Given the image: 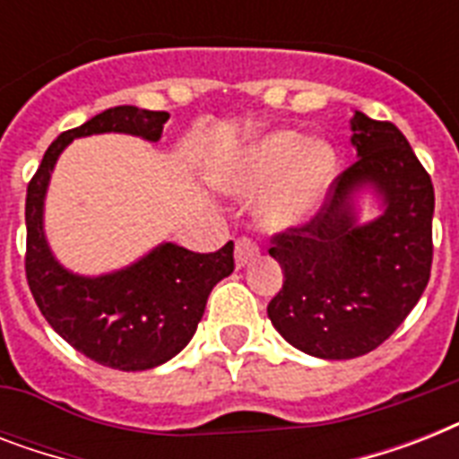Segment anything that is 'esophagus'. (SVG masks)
<instances>
[{"label": "esophagus", "instance_id": "1", "mask_svg": "<svg viewBox=\"0 0 459 459\" xmlns=\"http://www.w3.org/2000/svg\"><path fill=\"white\" fill-rule=\"evenodd\" d=\"M259 255V245L252 240V238L243 236L236 240V264L245 266L250 264L252 259Z\"/></svg>", "mask_w": 459, "mask_h": 459}]
</instances>
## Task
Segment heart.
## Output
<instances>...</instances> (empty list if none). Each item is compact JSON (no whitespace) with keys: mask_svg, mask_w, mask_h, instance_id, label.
<instances>
[{"mask_svg":"<svg viewBox=\"0 0 459 459\" xmlns=\"http://www.w3.org/2000/svg\"><path fill=\"white\" fill-rule=\"evenodd\" d=\"M333 171L335 152L328 143H307L300 133L279 131L250 145L229 173L226 186L238 195L269 187L259 202V219L269 229L286 230L312 219Z\"/></svg>","mask_w":459,"mask_h":459,"instance_id":"b5f03b06","label":"heart"}]
</instances>
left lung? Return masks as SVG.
<instances>
[{
	"label": "left lung",
	"instance_id": "obj_1",
	"mask_svg": "<svg viewBox=\"0 0 459 459\" xmlns=\"http://www.w3.org/2000/svg\"><path fill=\"white\" fill-rule=\"evenodd\" d=\"M357 161L302 226L272 236L283 288L266 312L283 338L321 359L377 350L412 312L431 276L434 183L391 121L355 111ZM369 185L385 214L359 227L351 197Z\"/></svg>",
	"mask_w": 459,
	"mask_h": 459
}]
</instances>
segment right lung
Instances as JSON below:
<instances>
[{"instance_id":"1","label":"right lung","mask_w":459,"mask_h":459,"mask_svg":"<svg viewBox=\"0 0 459 459\" xmlns=\"http://www.w3.org/2000/svg\"><path fill=\"white\" fill-rule=\"evenodd\" d=\"M166 111L114 107L47 147L25 195V279L49 326L97 364L145 371L169 362L197 331L212 288L233 269V240L216 252H190L173 243L104 276H75L54 259L42 230V204L61 150L74 138L128 133L157 143Z\"/></svg>"}]
</instances>
